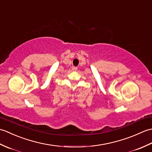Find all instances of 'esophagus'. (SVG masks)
<instances>
[{"mask_svg": "<svg viewBox=\"0 0 152 152\" xmlns=\"http://www.w3.org/2000/svg\"><path fill=\"white\" fill-rule=\"evenodd\" d=\"M72 70H77V69H78V68H77L76 66H72Z\"/></svg>", "mask_w": 152, "mask_h": 152, "instance_id": "esophagus-1", "label": "esophagus"}]
</instances>
